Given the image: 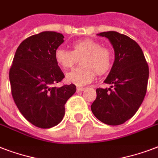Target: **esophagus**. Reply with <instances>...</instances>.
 <instances>
[{
	"mask_svg": "<svg viewBox=\"0 0 158 158\" xmlns=\"http://www.w3.org/2000/svg\"><path fill=\"white\" fill-rule=\"evenodd\" d=\"M77 92H82L84 91L85 88H83V87H77Z\"/></svg>",
	"mask_w": 158,
	"mask_h": 158,
	"instance_id": "esophagus-1",
	"label": "esophagus"
}]
</instances>
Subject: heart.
Masks as SVG:
<instances>
[{"mask_svg": "<svg viewBox=\"0 0 158 158\" xmlns=\"http://www.w3.org/2000/svg\"><path fill=\"white\" fill-rule=\"evenodd\" d=\"M81 59L82 67L72 69L67 73L66 81L78 86L91 83L95 78L96 71L103 74L111 65V53L107 48H102L98 42L90 38L75 41L72 43V51L57 48L55 60L62 69H67Z\"/></svg>", "mask_w": 158, "mask_h": 158, "instance_id": "1", "label": "heart"}]
</instances>
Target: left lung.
Here are the masks:
<instances>
[{
    "label": "left lung",
    "mask_w": 158,
    "mask_h": 158,
    "mask_svg": "<svg viewBox=\"0 0 158 158\" xmlns=\"http://www.w3.org/2000/svg\"><path fill=\"white\" fill-rule=\"evenodd\" d=\"M110 41L115 60L104 83L109 89H97L92 112L104 124L118 125L134 116L147 92L148 65L139 44L115 31L98 33Z\"/></svg>",
    "instance_id": "1"
}]
</instances>
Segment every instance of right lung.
Masks as SVG:
<instances>
[{"label":"right lung","instance_id":"obj_1","mask_svg":"<svg viewBox=\"0 0 158 158\" xmlns=\"http://www.w3.org/2000/svg\"><path fill=\"white\" fill-rule=\"evenodd\" d=\"M64 43L61 33L45 31L20 43L10 69L14 101L31 124L42 129L58 125L64 115V104L74 95L73 84L53 87L64 75L55 60V52Z\"/></svg>","mask_w":158,"mask_h":158}]
</instances>
